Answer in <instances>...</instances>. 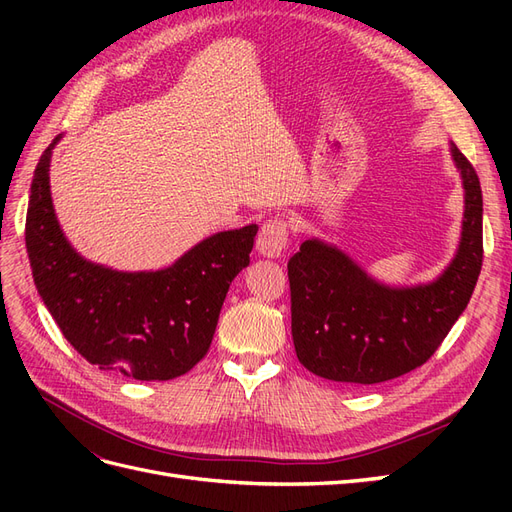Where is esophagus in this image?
<instances>
[{
	"instance_id": "obj_1",
	"label": "esophagus",
	"mask_w": 512,
	"mask_h": 512,
	"mask_svg": "<svg viewBox=\"0 0 512 512\" xmlns=\"http://www.w3.org/2000/svg\"><path fill=\"white\" fill-rule=\"evenodd\" d=\"M288 247V224L280 218L269 220L262 224L258 239H256V250L260 256L265 258H280Z\"/></svg>"
}]
</instances>
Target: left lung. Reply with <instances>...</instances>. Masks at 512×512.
I'll list each match as a JSON object with an SVG mask.
<instances>
[{
    "mask_svg": "<svg viewBox=\"0 0 512 512\" xmlns=\"http://www.w3.org/2000/svg\"><path fill=\"white\" fill-rule=\"evenodd\" d=\"M461 177V237L433 280L386 284L342 247L312 237L288 260L292 342L312 374L378 384L421 367L468 307L483 265V192L472 164L448 145Z\"/></svg>",
    "mask_w": 512,
    "mask_h": 512,
    "instance_id": "left-lung-1",
    "label": "left lung"
}]
</instances>
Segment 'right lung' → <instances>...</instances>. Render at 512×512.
<instances>
[{"mask_svg":"<svg viewBox=\"0 0 512 512\" xmlns=\"http://www.w3.org/2000/svg\"><path fill=\"white\" fill-rule=\"evenodd\" d=\"M55 141L34 170L25 245L40 299L74 350L104 371L173 380L207 354L232 280L250 265L256 224L198 241L158 271H117L83 258L51 198Z\"/></svg>","mask_w":512,"mask_h":512,"instance_id":"right-lung-1","label":"right lung"}]
</instances>
